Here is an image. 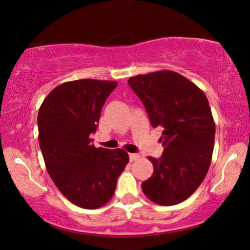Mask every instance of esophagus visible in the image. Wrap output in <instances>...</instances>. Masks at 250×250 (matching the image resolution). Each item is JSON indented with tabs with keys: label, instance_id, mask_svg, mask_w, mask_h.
<instances>
[{
	"label": "esophagus",
	"instance_id": "1",
	"mask_svg": "<svg viewBox=\"0 0 250 250\" xmlns=\"http://www.w3.org/2000/svg\"><path fill=\"white\" fill-rule=\"evenodd\" d=\"M139 154H137V153H130L129 154V159H130V161H136V160L139 159Z\"/></svg>",
	"mask_w": 250,
	"mask_h": 250
}]
</instances>
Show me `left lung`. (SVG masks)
I'll return each instance as SVG.
<instances>
[{"instance_id": "left-lung-1", "label": "left lung", "mask_w": 250, "mask_h": 250, "mask_svg": "<svg viewBox=\"0 0 250 250\" xmlns=\"http://www.w3.org/2000/svg\"><path fill=\"white\" fill-rule=\"evenodd\" d=\"M129 85L141 98L153 128H164L161 158L149 156L153 175L142 188L161 206L184 201L207 175L215 141V122L201 89L172 71L132 76Z\"/></svg>"}]
</instances>
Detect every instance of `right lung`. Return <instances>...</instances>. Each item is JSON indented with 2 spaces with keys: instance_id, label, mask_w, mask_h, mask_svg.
I'll return each instance as SVG.
<instances>
[{
  "instance_id": "obj_1",
  "label": "right lung",
  "mask_w": 250,
  "mask_h": 250,
  "mask_svg": "<svg viewBox=\"0 0 250 250\" xmlns=\"http://www.w3.org/2000/svg\"><path fill=\"white\" fill-rule=\"evenodd\" d=\"M116 85V81L92 79L65 82L40 107L39 143L46 170L62 195L78 207L96 209L107 204L129 162L125 151L96 148L90 138Z\"/></svg>"
}]
</instances>
